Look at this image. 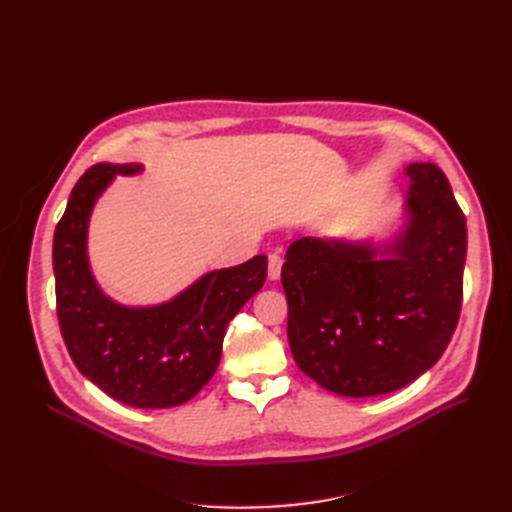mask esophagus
<instances>
[{
	"mask_svg": "<svg viewBox=\"0 0 512 512\" xmlns=\"http://www.w3.org/2000/svg\"><path fill=\"white\" fill-rule=\"evenodd\" d=\"M282 254L280 252H271L269 254V277L271 280H280L282 275Z\"/></svg>",
	"mask_w": 512,
	"mask_h": 512,
	"instance_id": "1",
	"label": "esophagus"
}]
</instances>
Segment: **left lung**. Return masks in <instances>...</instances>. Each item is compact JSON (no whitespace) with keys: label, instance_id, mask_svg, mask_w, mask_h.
Listing matches in <instances>:
<instances>
[{"label":"left lung","instance_id":"obj_1","mask_svg":"<svg viewBox=\"0 0 512 512\" xmlns=\"http://www.w3.org/2000/svg\"><path fill=\"white\" fill-rule=\"evenodd\" d=\"M408 224L376 260L369 243L303 237L282 267L288 342L322 389L374 397L436 365L459 322L466 215L436 164L406 168Z\"/></svg>","mask_w":512,"mask_h":512}]
</instances>
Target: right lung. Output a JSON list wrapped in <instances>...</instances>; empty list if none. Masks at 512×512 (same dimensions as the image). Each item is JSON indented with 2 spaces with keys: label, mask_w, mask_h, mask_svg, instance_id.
Listing matches in <instances>:
<instances>
[{
  "label": "right lung",
  "mask_w": 512,
  "mask_h": 512,
  "mask_svg": "<svg viewBox=\"0 0 512 512\" xmlns=\"http://www.w3.org/2000/svg\"><path fill=\"white\" fill-rule=\"evenodd\" d=\"M136 164H96L76 181L53 239L61 337L81 374L132 408H173L192 399L220 365L228 322L267 280V256L211 271L156 307H123L94 282L87 222L115 175Z\"/></svg>",
  "instance_id": "obj_1"
}]
</instances>
